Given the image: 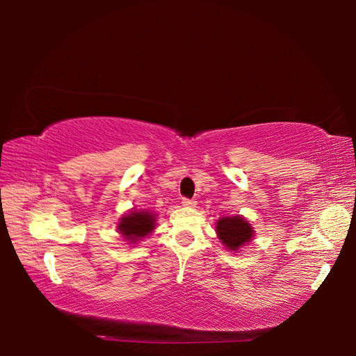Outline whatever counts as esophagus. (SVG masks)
<instances>
[{
	"label": "esophagus",
	"instance_id": "esophagus-1",
	"mask_svg": "<svg viewBox=\"0 0 356 356\" xmlns=\"http://www.w3.org/2000/svg\"><path fill=\"white\" fill-rule=\"evenodd\" d=\"M181 204L184 207H196V204H197V201L196 199H189V197H183V201H181Z\"/></svg>",
	"mask_w": 356,
	"mask_h": 356
}]
</instances>
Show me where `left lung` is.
I'll return each instance as SVG.
<instances>
[{"mask_svg":"<svg viewBox=\"0 0 356 356\" xmlns=\"http://www.w3.org/2000/svg\"><path fill=\"white\" fill-rule=\"evenodd\" d=\"M217 233L223 245L228 250H240V248L252 238V228L243 217H222L217 222Z\"/></svg>","mask_w":356,"mask_h":356,"instance_id":"1","label":"left lung"}]
</instances>
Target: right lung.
<instances>
[{"label": "right lung", "mask_w": 356, "mask_h": 356, "mask_svg": "<svg viewBox=\"0 0 356 356\" xmlns=\"http://www.w3.org/2000/svg\"><path fill=\"white\" fill-rule=\"evenodd\" d=\"M155 218L149 212H133L121 218L118 230L124 238L131 241H138L154 230Z\"/></svg>", "instance_id": "add662e5"}]
</instances>
